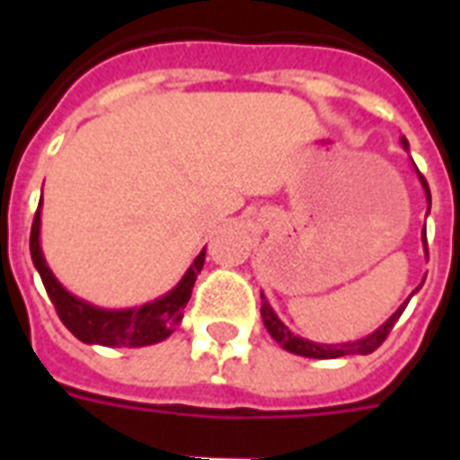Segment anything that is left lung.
<instances>
[{
    "label": "left lung",
    "instance_id": "obj_1",
    "mask_svg": "<svg viewBox=\"0 0 460 460\" xmlns=\"http://www.w3.org/2000/svg\"><path fill=\"white\" fill-rule=\"evenodd\" d=\"M403 146H408L406 140H403ZM420 181H422V186H425V193H428V202H432V198H429L428 181H425L422 173H420ZM422 241H425V251H428V234H422ZM406 305L408 301L403 303V305H401L399 310H396V313H394L392 317H389V320L377 329V332H372L370 336H365V339H360V341L334 343V346H327V343H313V341H307V339H301V336L291 334L287 324L274 314L270 303L265 301V296H262V307H260V313H262V322H265L267 332H270L274 341L281 343L288 353H296V356H305V358H320V360H334V358H341V356H367V353H372V350H377L379 346L385 343L386 336H389V332L394 329V324L399 322L401 313L406 310Z\"/></svg>",
    "mask_w": 460,
    "mask_h": 460
}]
</instances>
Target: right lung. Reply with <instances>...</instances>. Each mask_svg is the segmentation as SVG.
Returning a JSON list of instances; mask_svg holds the SVG:
<instances>
[{
	"label": "right lung",
	"mask_w": 460,
	"mask_h": 460,
	"mask_svg": "<svg viewBox=\"0 0 460 460\" xmlns=\"http://www.w3.org/2000/svg\"><path fill=\"white\" fill-rule=\"evenodd\" d=\"M31 258L32 265L38 267L40 279L45 284V291L52 301L54 310L64 322V327L81 339L83 343H100V346H150V343L164 341L172 334L173 327L183 317V307L193 294V284L205 262V251L195 258L186 277L179 281V287L162 296L159 301L147 303V305L131 307V310H102V307L88 305L85 301H78L71 296L59 281L54 279L49 267L45 265L42 251H40V205L32 219L31 229Z\"/></svg>",
	"instance_id": "add662e5"
}]
</instances>
